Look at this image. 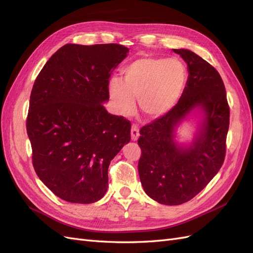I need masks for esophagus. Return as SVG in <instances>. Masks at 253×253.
<instances>
[{"instance_id":"34e87169","label":"esophagus","mask_w":253,"mask_h":253,"mask_svg":"<svg viewBox=\"0 0 253 253\" xmlns=\"http://www.w3.org/2000/svg\"><path fill=\"white\" fill-rule=\"evenodd\" d=\"M131 137H132V140H137V138L139 137V128H138V126L135 124H133L131 127Z\"/></svg>"}]
</instances>
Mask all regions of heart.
Returning <instances> with one entry per match:
<instances>
[{
  "label": "heart",
  "instance_id": "obj_1",
  "mask_svg": "<svg viewBox=\"0 0 253 253\" xmlns=\"http://www.w3.org/2000/svg\"><path fill=\"white\" fill-rule=\"evenodd\" d=\"M188 80L186 65L177 58L137 59L122 70V81L113 78L109 94L116 111L129 115L138 99L141 113L155 119L170 112L178 102Z\"/></svg>",
  "mask_w": 253,
  "mask_h": 253
}]
</instances>
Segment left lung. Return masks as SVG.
<instances>
[{
    "label": "left lung",
    "mask_w": 253,
    "mask_h": 253,
    "mask_svg": "<svg viewBox=\"0 0 253 253\" xmlns=\"http://www.w3.org/2000/svg\"><path fill=\"white\" fill-rule=\"evenodd\" d=\"M186 61L189 77L174 108L140 128L141 185L153 200L176 206L192 200L217 174L226 156L230 109L220 75L188 49H173ZM196 106L205 113L201 132L189 148L173 141V128Z\"/></svg>",
    "instance_id": "1"
}]
</instances>
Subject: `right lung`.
Instances as JSON below:
<instances>
[{
  "label": "right lung",
  "instance_id": "1",
  "mask_svg": "<svg viewBox=\"0 0 253 253\" xmlns=\"http://www.w3.org/2000/svg\"><path fill=\"white\" fill-rule=\"evenodd\" d=\"M120 44H66L44 65L30 94L26 129L33 166L63 201L104 196L109 166L131 140V122L109 114L111 73L126 57Z\"/></svg>",
  "mask_w": 253,
  "mask_h": 253
}]
</instances>
